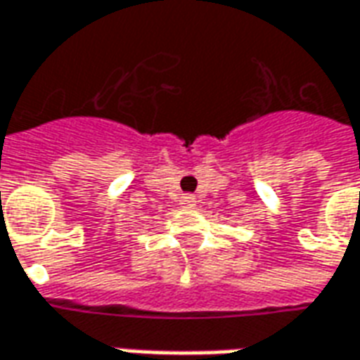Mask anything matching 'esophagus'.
Wrapping results in <instances>:
<instances>
[{"instance_id":"1","label":"esophagus","mask_w":360,"mask_h":360,"mask_svg":"<svg viewBox=\"0 0 360 360\" xmlns=\"http://www.w3.org/2000/svg\"><path fill=\"white\" fill-rule=\"evenodd\" d=\"M182 205H184V207H193V205H195V198H193V195H190V193H186V195H182Z\"/></svg>"}]
</instances>
